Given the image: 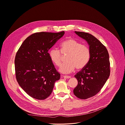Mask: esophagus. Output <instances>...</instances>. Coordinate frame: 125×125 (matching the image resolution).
<instances>
[{
  "instance_id": "esophagus-1",
  "label": "esophagus",
  "mask_w": 125,
  "mask_h": 125,
  "mask_svg": "<svg viewBox=\"0 0 125 125\" xmlns=\"http://www.w3.org/2000/svg\"><path fill=\"white\" fill-rule=\"evenodd\" d=\"M63 77L65 79H70L71 78V77L69 76H63Z\"/></svg>"
}]
</instances>
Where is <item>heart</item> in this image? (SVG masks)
<instances>
[{
  "instance_id": "b5f03b06",
  "label": "heart",
  "mask_w": 125,
  "mask_h": 125,
  "mask_svg": "<svg viewBox=\"0 0 125 125\" xmlns=\"http://www.w3.org/2000/svg\"><path fill=\"white\" fill-rule=\"evenodd\" d=\"M60 51L56 48L51 49L49 55L51 61L57 66L62 62L63 55L66 56L67 63L60 66L59 72L63 74H69L77 70H82L88 64L91 55V51L87 45L74 39L68 38L60 45Z\"/></svg>"
}]
</instances>
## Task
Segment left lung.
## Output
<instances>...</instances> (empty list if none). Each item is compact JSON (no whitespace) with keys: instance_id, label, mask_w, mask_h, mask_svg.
<instances>
[{"instance_id":"obj_1","label":"left lung","mask_w":125,"mask_h":125,"mask_svg":"<svg viewBox=\"0 0 125 125\" xmlns=\"http://www.w3.org/2000/svg\"><path fill=\"white\" fill-rule=\"evenodd\" d=\"M88 43L91 51L87 66L75 75L78 85L73 90L78 98L86 99L96 95L110 76L109 55L106 47L98 39L88 33L75 31Z\"/></svg>"}]
</instances>
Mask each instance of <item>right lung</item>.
<instances>
[{
	"label": "right lung",
	"instance_id": "obj_1",
	"mask_svg": "<svg viewBox=\"0 0 125 125\" xmlns=\"http://www.w3.org/2000/svg\"><path fill=\"white\" fill-rule=\"evenodd\" d=\"M38 32L28 37L21 44L15 58L17 81L30 96L44 100L51 94L60 74L50 59L49 50L64 34Z\"/></svg>",
	"mask_w": 125,
	"mask_h": 125
}]
</instances>
